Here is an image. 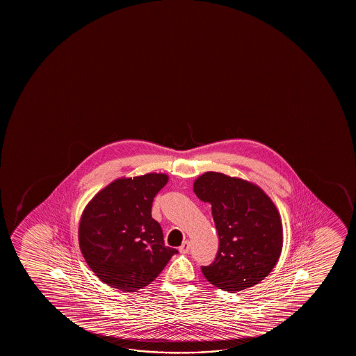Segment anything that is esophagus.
Wrapping results in <instances>:
<instances>
[{"instance_id":"obj_1","label":"esophagus","mask_w":356,"mask_h":356,"mask_svg":"<svg viewBox=\"0 0 356 356\" xmlns=\"http://www.w3.org/2000/svg\"><path fill=\"white\" fill-rule=\"evenodd\" d=\"M179 250H180V253L182 254L188 253V250H190V242H188V241H185L184 243L181 244V247L179 248Z\"/></svg>"}]
</instances>
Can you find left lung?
<instances>
[{
	"mask_svg": "<svg viewBox=\"0 0 356 356\" xmlns=\"http://www.w3.org/2000/svg\"><path fill=\"white\" fill-rule=\"evenodd\" d=\"M211 205L219 250L204 277L226 292L253 287L273 271L282 252V222L276 205L259 186L208 171L193 184Z\"/></svg>",
	"mask_w": 356,
	"mask_h": 356,
	"instance_id": "obj_1",
	"label": "left lung"
}]
</instances>
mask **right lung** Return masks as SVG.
Instances as JSON below:
<instances>
[{"label":"right lung","mask_w":356,"mask_h":356,"mask_svg":"<svg viewBox=\"0 0 356 356\" xmlns=\"http://www.w3.org/2000/svg\"><path fill=\"white\" fill-rule=\"evenodd\" d=\"M165 174H146L113 181L90 200L79 225V245L102 282L135 292L153 282L171 257L152 203L166 185Z\"/></svg>","instance_id":"add662e5"}]
</instances>
